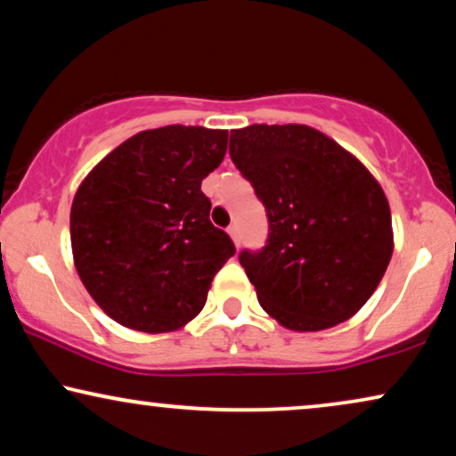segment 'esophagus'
<instances>
[{"instance_id": "obj_1", "label": "esophagus", "mask_w": 456, "mask_h": 456, "mask_svg": "<svg viewBox=\"0 0 456 456\" xmlns=\"http://www.w3.org/2000/svg\"><path fill=\"white\" fill-rule=\"evenodd\" d=\"M227 232H229V235H232V240L235 241V246H240V229H238V224H232V227H229Z\"/></svg>"}]
</instances>
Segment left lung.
<instances>
[{
    "label": "left lung",
    "instance_id": "left-lung-1",
    "mask_svg": "<svg viewBox=\"0 0 456 456\" xmlns=\"http://www.w3.org/2000/svg\"><path fill=\"white\" fill-rule=\"evenodd\" d=\"M229 154L269 218L260 250H241L260 306L294 331L350 319L392 258V216L373 175L306 125L232 131Z\"/></svg>",
    "mask_w": 456,
    "mask_h": 456
}]
</instances>
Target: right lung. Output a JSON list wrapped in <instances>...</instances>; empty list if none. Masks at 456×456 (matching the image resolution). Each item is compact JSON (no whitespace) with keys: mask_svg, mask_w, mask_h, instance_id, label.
<instances>
[{"mask_svg":"<svg viewBox=\"0 0 456 456\" xmlns=\"http://www.w3.org/2000/svg\"><path fill=\"white\" fill-rule=\"evenodd\" d=\"M227 131L171 125L142 131L87 175L70 210L78 277L129 330H179L206 305L235 254L210 223L202 179L221 165Z\"/></svg>","mask_w":456,"mask_h":456,"instance_id":"right-lung-1","label":"right lung"}]
</instances>
